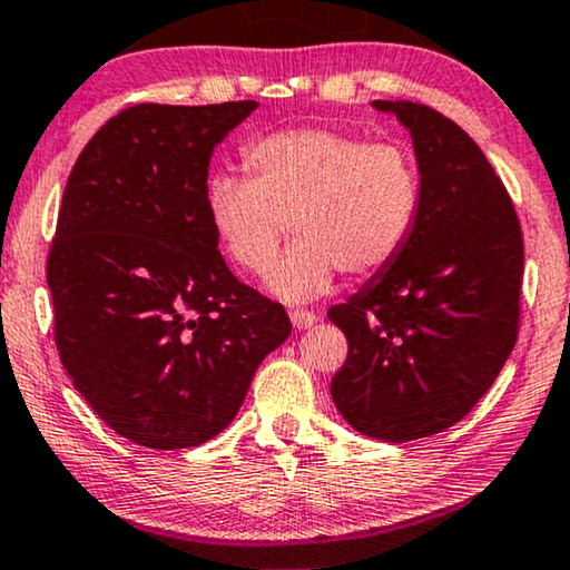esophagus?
<instances>
[{
	"mask_svg": "<svg viewBox=\"0 0 570 570\" xmlns=\"http://www.w3.org/2000/svg\"><path fill=\"white\" fill-rule=\"evenodd\" d=\"M292 324L296 330H309L317 324V317H314L312 312H304V309H294L292 312Z\"/></svg>",
	"mask_w": 570,
	"mask_h": 570,
	"instance_id": "obj_1",
	"label": "esophagus"
}]
</instances>
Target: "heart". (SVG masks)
Here are the masks:
<instances>
[{
  "mask_svg": "<svg viewBox=\"0 0 570 570\" xmlns=\"http://www.w3.org/2000/svg\"><path fill=\"white\" fill-rule=\"evenodd\" d=\"M246 179L215 175L205 207L225 256L246 274L276 258L284 223L294 243L266 278L288 304L320 299L334 274L367 278L401 256L421 207V177L401 144L302 126L253 139Z\"/></svg>",
  "mask_w": 570,
  "mask_h": 570,
  "instance_id": "1",
  "label": "heart"
}]
</instances>
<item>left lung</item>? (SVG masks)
Segmentation results:
<instances>
[{"mask_svg": "<svg viewBox=\"0 0 570 570\" xmlns=\"http://www.w3.org/2000/svg\"><path fill=\"white\" fill-rule=\"evenodd\" d=\"M373 108L411 134L421 207L401 256L327 312L347 337L330 393L352 429L401 444L454 426L492 387L518 340L525 250L464 129L421 104Z\"/></svg>", "mask_w": 570, "mask_h": 570, "instance_id": "1", "label": "left lung"}]
</instances>
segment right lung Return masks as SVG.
Listing matches in <instances>:
<instances>
[{
	"label": "right lung",
	"instance_id": "right-lung-1",
	"mask_svg": "<svg viewBox=\"0 0 570 570\" xmlns=\"http://www.w3.org/2000/svg\"><path fill=\"white\" fill-rule=\"evenodd\" d=\"M256 108H126L86 144L62 193L48 258L60 363L139 446L218 436L292 334L284 306L225 266L205 207L213 149Z\"/></svg>",
	"mask_w": 570,
	"mask_h": 570
}]
</instances>
